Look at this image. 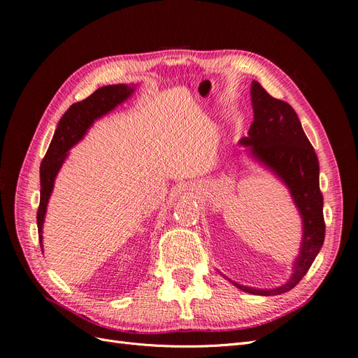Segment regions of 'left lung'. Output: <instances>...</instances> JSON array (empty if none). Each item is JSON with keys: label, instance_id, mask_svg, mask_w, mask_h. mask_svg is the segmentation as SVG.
Masks as SVG:
<instances>
[{"label": "left lung", "instance_id": "8db88e82", "mask_svg": "<svg viewBox=\"0 0 358 358\" xmlns=\"http://www.w3.org/2000/svg\"><path fill=\"white\" fill-rule=\"evenodd\" d=\"M254 122L241 143L249 146L255 158L272 169L288 185L291 196L303 218V241L300 255L294 263V273L282 287L257 289L234 284L242 291L257 296H278L294 288L308 273L318 255L326 236L322 215V194L320 189L318 157L303 131L296 110L273 99L258 82L251 88Z\"/></svg>", "mask_w": 358, "mask_h": 358}]
</instances>
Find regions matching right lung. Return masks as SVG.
Returning a JSON list of instances; mask_svg holds the SVG:
<instances>
[{"label": "right lung", "mask_w": 358, "mask_h": 358, "mask_svg": "<svg viewBox=\"0 0 358 358\" xmlns=\"http://www.w3.org/2000/svg\"><path fill=\"white\" fill-rule=\"evenodd\" d=\"M133 88L125 85H110L96 90L88 99L74 103L69 110L62 115L59 124L53 134L48 152L40 166V204L37 210V227L38 241L41 245V227L45 221L46 206L55 182L57 173L59 171L64 159L67 157V150L74 146L83 137L96 117L106 115L112 109L127 100L131 95ZM43 249V248H41Z\"/></svg>", "instance_id": "1"}]
</instances>
